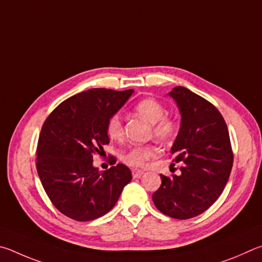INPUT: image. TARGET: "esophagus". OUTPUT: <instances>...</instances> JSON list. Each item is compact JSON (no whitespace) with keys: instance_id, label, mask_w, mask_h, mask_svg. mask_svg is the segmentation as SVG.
I'll use <instances>...</instances> for the list:
<instances>
[{"instance_id":"esophagus-1","label":"esophagus","mask_w":262,"mask_h":262,"mask_svg":"<svg viewBox=\"0 0 262 262\" xmlns=\"http://www.w3.org/2000/svg\"><path fill=\"white\" fill-rule=\"evenodd\" d=\"M144 171L143 170H138V169H132V176H134V178H139L143 176Z\"/></svg>"}]
</instances>
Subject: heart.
<instances>
[{"instance_id": "1", "label": "heart", "mask_w": 262, "mask_h": 262, "mask_svg": "<svg viewBox=\"0 0 262 262\" xmlns=\"http://www.w3.org/2000/svg\"><path fill=\"white\" fill-rule=\"evenodd\" d=\"M135 112L152 123L154 136L161 140H169L175 137L178 123L173 117L166 115V108L158 100L147 98L135 105ZM105 131L110 139L121 140L124 136V127L119 115L114 114L108 118ZM160 149L155 145H138L126 150L122 155V161L134 168L145 167L150 159L158 157Z\"/></svg>"}]
</instances>
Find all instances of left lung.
Returning <instances> with one entry per match:
<instances>
[{"instance_id":"1","label":"left lung","mask_w":262,"mask_h":262,"mask_svg":"<svg viewBox=\"0 0 262 262\" xmlns=\"http://www.w3.org/2000/svg\"><path fill=\"white\" fill-rule=\"evenodd\" d=\"M169 95L182 115L171 154L173 161L184 164L180 176L161 175L162 184L152 199L161 213L187 220L204 213L221 195L230 176L233 153L226 121L214 104L182 86Z\"/></svg>"}]
</instances>
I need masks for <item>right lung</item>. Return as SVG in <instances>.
Instances as JSON below:
<instances>
[{
  "label": "right lung",
  "instance_id": "1",
  "mask_svg": "<svg viewBox=\"0 0 262 262\" xmlns=\"http://www.w3.org/2000/svg\"><path fill=\"white\" fill-rule=\"evenodd\" d=\"M132 90L92 89L64 100L41 128L36 170L52 204L76 221H92L112 209L132 180L122 163L102 172L93 155L109 144L108 118L125 103ZM113 164L116 160L110 158Z\"/></svg>",
  "mask_w": 262,
  "mask_h": 262
}]
</instances>
